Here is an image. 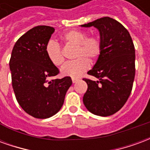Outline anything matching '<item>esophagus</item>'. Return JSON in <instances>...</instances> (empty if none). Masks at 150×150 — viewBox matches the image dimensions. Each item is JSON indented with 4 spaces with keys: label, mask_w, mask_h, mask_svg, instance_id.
Returning <instances> with one entry per match:
<instances>
[{
    "label": "esophagus",
    "mask_w": 150,
    "mask_h": 150,
    "mask_svg": "<svg viewBox=\"0 0 150 150\" xmlns=\"http://www.w3.org/2000/svg\"><path fill=\"white\" fill-rule=\"evenodd\" d=\"M79 80V79H75V78L72 79V82H73V83H77Z\"/></svg>",
    "instance_id": "34e87169"
}]
</instances>
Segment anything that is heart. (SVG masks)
Returning <instances> with one entry per match:
<instances>
[{
  "mask_svg": "<svg viewBox=\"0 0 150 150\" xmlns=\"http://www.w3.org/2000/svg\"><path fill=\"white\" fill-rule=\"evenodd\" d=\"M62 38L66 43L76 46L75 57L78 59L65 63L61 69V74L64 76L78 78L91 67L90 61L84 56L96 59L100 54V40L96 36L87 38L86 33L81 30L68 31L62 35ZM45 50L47 58L53 65L56 67L62 65L64 57L59 43L50 40L46 44Z\"/></svg>",
  "mask_w": 150,
  "mask_h": 150,
  "instance_id": "obj_1",
  "label": "heart"
}]
</instances>
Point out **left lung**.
<instances>
[{
  "label": "left lung",
  "mask_w": 150,
  "mask_h": 150,
  "mask_svg": "<svg viewBox=\"0 0 150 150\" xmlns=\"http://www.w3.org/2000/svg\"><path fill=\"white\" fill-rule=\"evenodd\" d=\"M96 28L100 33L101 52L88 72L98 80L83 79L88 90L83 101L90 112L111 116L121 108L130 96L135 77V48L129 31L109 17L81 25Z\"/></svg>",
  "instance_id": "8db88e82"
}]
</instances>
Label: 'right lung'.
Segmentation results:
<instances>
[{"label": "right lung", "mask_w": 150, "mask_h": 150, "mask_svg": "<svg viewBox=\"0 0 150 150\" xmlns=\"http://www.w3.org/2000/svg\"><path fill=\"white\" fill-rule=\"evenodd\" d=\"M54 29L47 25L32 28L15 43L9 60L12 85L22 109L38 119L55 115L72 84L71 77L49 79L59 73L50 62L46 46Z\"/></svg>", "instance_id": "obj_1"}]
</instances>
